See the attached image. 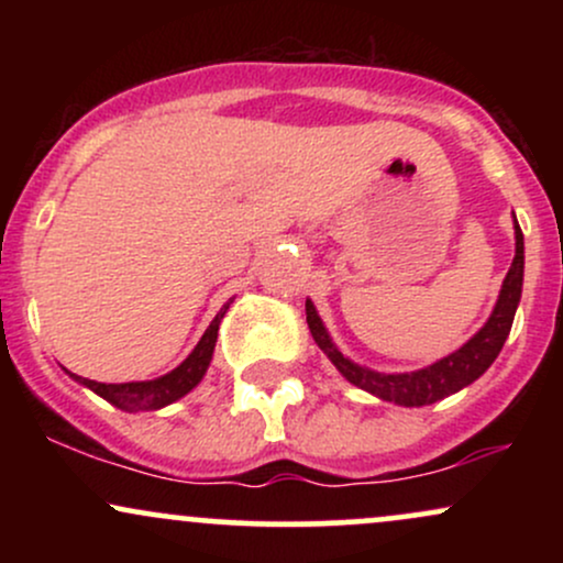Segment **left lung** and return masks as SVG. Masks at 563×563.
Returning <instances> with one entry per match:
<instances>
[{
  "instance_id": "8db88e82",
  "label": "left lung",
  "mask_w": 563,
  "mask_h": 563,
  "mask_svg": "<svg viewBox=\"0 0 563 563\" xmlns=\"http://www.w3.org/2000/svg\"><path fill=\"white\" fill-rule=\"evenodd\" d=\"M514 235H516V256L510 262V269L500 286L493 314L484 325L476 331L461 349L448 354V357L437 360V363L421 367V371L410 373H378L373 367L357 365L333 344L331 333L322 325L318 309L307 299V325L312 333L314 344L322 349L328 360L335 365V371L344 376L349 384L363 389L373 397L394 402L399 407H423L434 405L439 399L450 397V394L466 389L476 378L495 363L506 344L510 325H514L516 307L521 301V286H525V235H521L519 222L514 217Z\"/></svg>"
}]
</instances>
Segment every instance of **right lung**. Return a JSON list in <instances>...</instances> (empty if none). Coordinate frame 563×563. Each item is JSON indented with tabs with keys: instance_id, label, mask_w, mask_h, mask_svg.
<instances>
[{
	"instance_id": "add662e5",
	"label": "right lung",
	"mask_w": 563,
	"mask_h": 563,
	"mask_svg": "<svg viewBox=\"0 0 563 563\" xmlns=\"http://www.w3.org/2000/svg\"><path fill=\"white\" fill-rule=\"evenodd\" d=\"M230 301L219 309L217 318L211 320V325L206 328L203 335H200L196 349H192V352L187 354L183 363L174 367L172 373H166V376L153 378V380H129V384H100V380L81 378V376H76V373H68V371L66 373L74 380H79L81 386L92 389L97 397H102L106 402H111L113 407H119V410H124V412L161 410V407L183 399L187 391H192L200 380H203L206 371H209V365H211V357H214L219 322H222L224 312L230 309Z\"/></svg>"
}]
</instances>
